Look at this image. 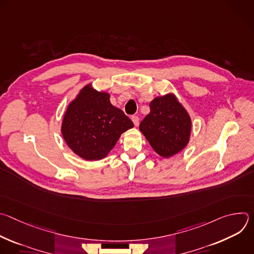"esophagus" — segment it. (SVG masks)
Here are the masks:
<instances>
[{"instance_id": "obj_1", "label": "esophagus", "mask_w": 254, "mask_h": 254, "mask_svg": "<svg viewBox=\"0 0 254 254\" xmlns=\"http://www.w3.org/2000/svg\"><path fill=\"white\" fill-rule=\"evenodd\" d=\"M131 121H132V123H133V125H134L135 127H137V126H138V122H139L138 117H136V116H132V117H131Z\"/></svg>"}]
</instances>
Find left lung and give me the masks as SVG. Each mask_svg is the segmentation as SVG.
Wrapping results in <instances>:
<instances>
[{
  "mask_svg": "<svg viewBox=\"0 0 254 254\" xmlns=\"http://www.w3.org/2000/svg\"><path fill=\"white\" fill-rule=\"evenodd\" d=\"M150 108L139 130L161 157L170 158L180 153L188 144L191 134L189 114L173 93L154 98Z\"/></svg>",
  "mask_w": 254,
  "mask_h": 254,
  "instance_id": "left-lung-1",
  "label": "left lung"
}]
</instances>
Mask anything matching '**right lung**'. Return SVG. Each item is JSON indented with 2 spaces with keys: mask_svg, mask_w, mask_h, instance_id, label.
Wrapping results in <instances>:
<instances>
[{
  "mask_svg": "<svg viewBox=\"0 0 254 254\" xmlns=\"http://www.w3.org/2000/svg\"><path fill=\"white\" fill-rule=\"evenodd\" d=\"M133 127L107 92L85 85L65 112L61 132L67 146L86 161H98L116 146L121 134Z\"/></svg>",
  "mask_w": 254,
  "mask_h": 254,
  "instance_id": "obj_1",
  "label": "right lung"
}]
</instances>
